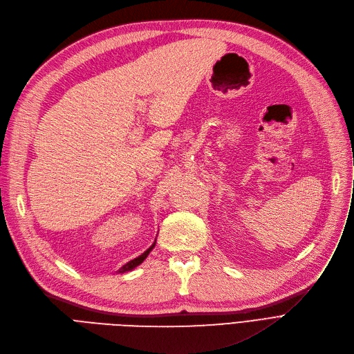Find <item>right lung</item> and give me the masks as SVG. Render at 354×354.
<instances>
[{"instance_id": "1", "label": "right lung", "mask_w": 354, "mask_h": 354, "mask_svg": "<svg viewBox=\"0 0 354 354\" xmlns=\"http://www.w3.org/2000/svg\"><path fill=\"white\" fill-rule=\"evenodd\" d=\"M154 245H156V241L153 243V245L150 247V248H147V250H145L141 256H138L137 259H134V260H131V261H129L127 264H124L120 270H118V273H126V272H130V270H133V268H136L137 266H140L144 260H145V257H147L149 254H150V252L153 250L154 248Z\"/></svg>"}]
</instances>
